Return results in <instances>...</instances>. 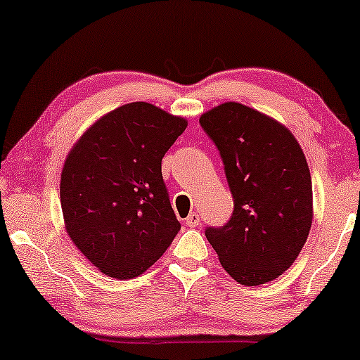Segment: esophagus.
<instances>
[{"instance_id": "34e87169", "label": "esophagus", "mask_w": 360, "mask_h": 360, "mask_svg": "<svg viewBox=\"0 0 360 360\" xmlns=\"http://www.w3.org/2000/svg\"><path fill=\"white\" fill-rule=\"evenodd\" d=\"M185 223L188 228H196L200 224V214L198 213H190L188 218L185 219Z\"/></svg>"}]
</instances>
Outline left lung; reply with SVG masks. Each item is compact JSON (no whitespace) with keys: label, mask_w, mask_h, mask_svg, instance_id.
<instances>
[{"label":"left lung","mask_w":360,"mask_h":360,"mask_svg":"<svg viewBox=\"0 0 360 360\" xmlns=\"http://www.w3.org/2000/svg\"><path fill=\"white\" fill-rule=\"evenodd\" d=\"M200 124L218 147L234 200L228 223L206 228V239L236 282H272L311 229V175L302 147L274 117L234 101L206 111Z\"/></svg>","instance_id":"obj_1"}]
</instances>
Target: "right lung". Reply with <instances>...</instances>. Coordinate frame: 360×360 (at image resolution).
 <instances>
[{"instance_id":"right-lung-1","label":"right lung","mask_w":360,"mask_h":360,"mask_svg":"<svg viewBox=\"0 0 360 360\" xmlns=\"http://www.w3.org/2000/svg\"><path fill=\"white\" fill-rule=\"evenodd\" d=\"M186 120L150 103L122 105L83 132L60 176L65 229L78 250L112 278L146 272L180 231L162 157Z\"/></svg>"}]
</instances>
